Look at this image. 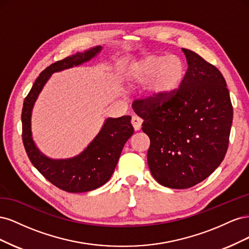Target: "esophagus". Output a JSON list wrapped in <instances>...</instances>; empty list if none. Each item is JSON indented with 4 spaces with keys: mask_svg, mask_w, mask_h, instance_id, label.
I'll return each instance as SVG.
<instances>
[{
    "mask_svg": "<svg viewBox=\"0 0 249 249\" xmlns=\"http://www.w3.org/2000/svg\"><path fill=\"white\" fill-rule=\"evenodd\" d=\"M132 124L134 126L135 131H139L141 129V124H142V119L138 116H133L132 117Z\"/></svg>",
    "mask_w": 249,
    "mask_h": 249,
    "instance_id": "1",
    "label": "esophagus"
}]
</instances>
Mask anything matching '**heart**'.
<instances>
[{
    "label": "heart",
    "mask_w": 249,
    "mask_h": 249,
    "mask_svg": "<svg viewBox=\"0 0 249 249\" xmlns=\"http://www.w3.org/2000/svg\"><path fill=\"white\" fill-rule=\"evenodd\" d=\"M186 67L178 55L148 54L131 63L126 80L132 87L146 86V96L152 101L166 99L182 85Z\"/></svg>",
    "instance_id": "heart-1"
}]
</instances>
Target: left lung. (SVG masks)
<instances>
[{"label":"left lung","instance_id":"left-lung-1","mask_svg":"<svg viewBox=\"0 0 249 249\" xmlns=\"http://www.w3.org/2000/svg\"><path fill=\"white\" fill-rule=\"evenodd\" d=\"M188 69L182 85L161 101H134L150 140L147 163L158 183L187 189L202 182L227 154L232 106L222 73L196 53L182 49Z\"/></svg>","mask_w":249,"mask_h":249}]
</instances>
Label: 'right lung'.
Listing matches in <instances>:
<instances>
[{
    "mask_svg": "<svg viewBox=\"0 0 249 249\" xmlns=\"http://www.w3.org/2000/svg\"><path fill=\"white\" fill-rule=\"evenodd\" d=\"M101 51L102 47L99 46L51 64L40 72L24 101L21 112L22 142L29 159L49 182L66 192H88L108 182L124 145L134 133L131 116L107 118L100 133L80 155L71 159L53 160L40 153L32 139V109L52 73L87 62Z\"/></svg>",
    "mask_w": 249,
    "mask_h": 249,
    "instance_id": "right-lung-1",
    "label": "right lung"
}]
</instances>
